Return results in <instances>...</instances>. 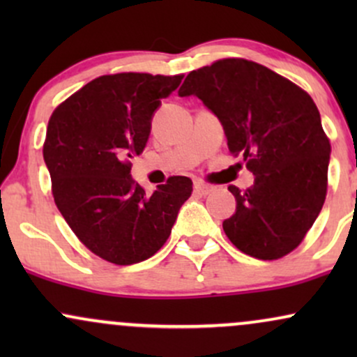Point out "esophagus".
<instances>
[{
  "label": "esophagus",
  "mask_w": 357,
  "mask_h": 357,
  "mask_svg": "<svg viewBox=\"0 0 357 357\" xmlns=\"http://www.w3.org/2000/svg\"><path fill=\"white\" fill-rule=\"evenodd\" d=\"M192 188H195L196 195H202V196L210 195V192L213 191V186H210V184H206V183H202V181H196Z\"/></svg>",
  "instance_id": "34e87169"
}]
</instances>
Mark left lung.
Masks as SVG:
<instances>
[{"label":"left lung","mask_w":357,"mask_h":357,"mask_svg":"<svg viewBox=\"0 0 357 357\" xmlns=\"http://www.w3.org/2000/svg\"><path fill=\"white\" fill-rule=\"evenodd\" d=\"M195 96L218 117L228 149L255 181L228 186L236 211L223 230L236 248L277 260L304 240L322 210L331 144L317 105L296 84L243 59L192 70L178 92Z\"/></svg>","instance_id":"obj_1"}]
</instances>
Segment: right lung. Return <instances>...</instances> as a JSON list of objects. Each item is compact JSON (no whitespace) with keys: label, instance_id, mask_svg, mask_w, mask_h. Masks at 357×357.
Instances as JSON below:
<instances>
[{"label":"right lung","instance_id":"obj_1","mask_svg":"<svg viewBox=\"0 0 357 357\" xmlns=\"http://www.w3.org/2000/svg\"><path fill=\"white\" fill-rule=\"evenodd\" d=\"M183 75L117 73L89 82L55 109L43 159L61 216L90 252L116 265L153 257L191 196L192 183L173 176L153 195L130 176L161 99Z\"/></svg>","mask_w":357,"mask_h":357}]
</instances>
